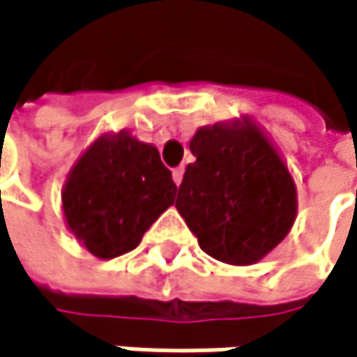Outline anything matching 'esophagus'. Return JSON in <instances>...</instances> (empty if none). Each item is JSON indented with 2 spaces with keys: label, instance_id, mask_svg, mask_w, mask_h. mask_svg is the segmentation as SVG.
<instances>
[{
  "label": "esophagus",
  "instance_id": "34e87169",
  "mask_svg": "<svg viewBox=\"0 0 357 357\" xmlns=\"http://www.w3.org/2000/svg\"><path fill=\"white\" fill-rule=\"evenodd\" d=\"M183 174H185V168H183V166H178V168H174V170H172V178H174V183H176V185H181V183H183Z\"/></svg>",
  "mask_w": 357,
  "mask_h": 357
}]
</instances>
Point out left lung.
Segmentation results:
<instances>
[{
	"mask_svg": "<svg viewBox=\"0 0 357 357\" xmlns=\"http://www.w3.org/2000/svg\"><path fill=\"white\" fill-rule=\"evenodd\" d=\"M189 148L197 160L178 187V213L209 257L257 263L286 238L296 218L288 168L246 121L203 127Z\"/></svg>",
	"mask_w": 357,
	"mask_h": 357,
	"instance_id": "8db88e82",
	"label": "left lung"
}]
</instances>
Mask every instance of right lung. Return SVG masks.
I'll return each instance as SVG.
<instances>
[{"mask_svg":"<svg viewBox=\"0 0 357 357\" xmlns=\"http://www.w3.org/2000/svg\"><path fill=\"white\" fill-rule=\"evenodd\" d=\"M174 193L172 172L156 148L119 133L100 137L82 156L61 199L73 236L92 255L114 259L142 243Z\"/></svg>","mask_w":357,"mask_h":357,"instance_id":"right-lung-1","label":"right lung"}]
</instances>
